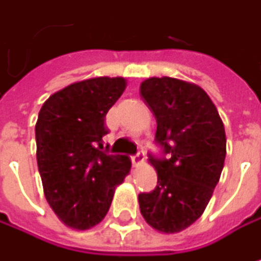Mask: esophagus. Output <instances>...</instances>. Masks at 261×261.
I'll list each match as a JSON object with an SVG mask.
<instances>
[{"label": "esophagus", "mask_w": 261, "mask_h": 261, "mask_svg": "<svg viewBox=\"0 0 261 261\" xmlns=\"http://www.w3.org/2000/svg\"><path fill=\"white\" fill-rule=\"evenodd\" d=\"M144 159H145V153L144 151H138L136 154H133L132 156V162H133V165H141L142 162H144Z\"/></svg>", "instance_id": "1"}]
</instances>
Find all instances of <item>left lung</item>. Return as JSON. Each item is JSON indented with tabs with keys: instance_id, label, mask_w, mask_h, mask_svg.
I'll return each instance as SVG.
<instances>
[{
	"instance_id": "obj_1",
	"label": "left lung",
	"mask_w": 261,
	"mask_h": 261,
	"mask_svg": "<svg viewBox=\"0 0 261 261\" xmlns=\"http://www.w3.org/2000/svg\"><path fill=\"white\" fill-rule=\"evenodd\" d=\"M141 97L156 117L154 144L148 154L158 186L139 193L145 221L159 232L175 233L193 224L206 209L226 158V133L206 91L172 77L142 82Z\"/></svg>"
}]
</instances>
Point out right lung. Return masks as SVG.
Listing matches in <instances>:
<instances>
[{
    "instance_id": "1",
    "label": "right lung",
    "mask_w": 261,
    "mask_h": 261,
    "mask_svg": "<svg viewBox=\"0 0 261 261\" xmlns=\"http://www.w3.org/2000/svg\"><path fill=\"white\" fill-rule=\"evenodd\" d=\"M122 77L72 83L52 94L35 125L37 164L49 206L66 226L79 230L99 224L125 179L132 161L110 154L102 138L105 116L122 96Z\"/></svg>"
}]
</instances>
